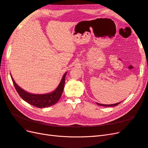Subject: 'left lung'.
Here are the masks:
<instances>
[{"instance_id":"8db88e82","label":"left lung","mask_w":148,"mask_h":148,"mask_svg":"<svg viewBox=\"0 0 148 148\" xmlns=\"http://www.w3.org/2000/svg\"><path fill=\"white\" fill-rule=\"evenodd\" d=\"M120 102H118V103H116V104H99V103H97V104L99 105V106H106V107H114V106H117L118 104H119Z\"/></svg>"}]
</instances>
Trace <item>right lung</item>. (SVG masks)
<instances>
[{
    "label": "right lung",
    "mask_w": 148,
    "mask_h": 148,
    "mask_svg": "<svg viewBox=\"0 0 148 148\" xmlns=\"http://www.w3.org/2000/svg\"><path fill=\"white\" fill-rule=\"evenodd\" d=\"M66 73L64 75L59 86L54 91L51 93L43 94V95H35V94H31L25 91L23 89L18 86L15 82L14 79H13L12 75H10L16 90L22 99L26 102H28V104L34 107H38V108H45V107L55 104L60 99L62 94L63 92Z\"/></svg>",
    "instance_id": "1"
}]
</instances>
